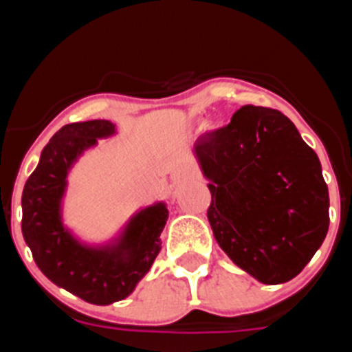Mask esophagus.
<instances>
[{
  "label": "esophagus",
  "mask_w": 352,
  "mask_h": 352,
  "mask_svg": "<svg viewBox=\"0 0 352 352\" xmlns=\"http://www.w3.org/2000/svg\"><path fill=\"white\" fill-rule=\"evenodd\" d=\"M185 178H186L185 170H174V173H173V182L174 183L182 182V179H185Z\"/></svg>",
  "instance_id": "obj_1"
}]
</instances>
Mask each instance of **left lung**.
Listing matches in <instances>:
<instances>
[{
	"mask_svg": "<svg viewBox=\"0 0 352 352\" xmlns=\"http://www.w3.org/2000/svg\"><path fill=\"white\" fill-rule=\"evenodd\" d=\"M210 179L208 220L232 263L263 284H284L309 264L329 226L328 186L316 151L287 116L243 105L195 142Z\"/></svg>",
	"mask_w": 352,
	"mask_h": 352,
	"instance_id": "obj_1",
	"label": "left lung"
}]
</instances>
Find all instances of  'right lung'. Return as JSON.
Instances as JSON below:
<instances>
[{"instance_id": "add662e5", "label": "right lung", "mask_w": 352, "mask_h": 352, "mask_svg": "<svg viewBox=\"0 0 352 352\" xmlns=\"http://www.w3.org/2000/svg\"><path fill=\"white\" fill-rule=\"evenodd\" d=\"M114 133L111 121L70 123L51 138L23 190V236L40 272L56 285L93 305L126 298L149 272L160 252V234L169 211L155 204L129 223L116 247L86 248L61 226L60 203L67 173L76 158Z\"/></svg>"}]
</instances>
